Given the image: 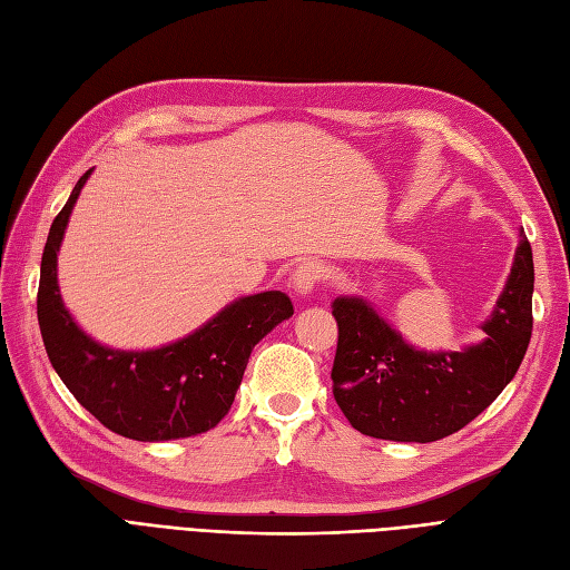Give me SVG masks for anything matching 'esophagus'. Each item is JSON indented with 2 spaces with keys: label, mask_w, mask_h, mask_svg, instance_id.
Listing matches in <instances>:
<instances>
[{
  "label": "esophagus",
  "mask_w": 570,
  "mask_h": 570,
  "mask_svg": "<svg viewBox=\"0 0 570 570\" xmlns=\"http://www.w3.org/2000/svg\"><path fill=\"white\" fill-rule=\"evenodd\" d=\"M325 264L318 262V258H306L297 266V271L292 273V283H295V289L299 295H312L316 287L325 281Z\"/></svg>",
  "instance_id": "obj_1"
}]
</instances>
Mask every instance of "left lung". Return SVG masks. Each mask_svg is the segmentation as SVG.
<instances>
[{"mask_svg":"<svg viewBox=\"0 0 570 570\" xmlns=\"http://www.w3.org/2000/svg\"><path fill=\"white\" fill-rule=\"evenodd\" d=\"M532 249L521 233L513 268L485 342L463 352L409 347L364 299L333 302L337 350L333 394L358 433L394 442H435L469 425L511 383L532 335Z\"/></svg>","mask_w":570,"mask_h":570,"instance_id":"left-lung-1","label":"left lung"}]
</instances>
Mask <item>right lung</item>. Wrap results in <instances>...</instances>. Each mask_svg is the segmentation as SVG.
I'll return each instance as SVG.
<instances>
[{
  "label": "right lung",
  "mask_w": 570,
  "mask_h": 570,
  "mask_svg": "<svg viewBox=\"0 0 570 570\" xmlns=\"http://www.w3.org/2000/svg\"><path fill=\"white\" fill-rule=\"evenodd\" d=\"M90 174L51 223L42 252L38 321L51 366L116 435L161 442L206 433L230 411L254 344L295 308L283 292H262L233 302L197 333L161 350L118 352L92 342L68 316L57 285V252Z\"/></svg>",
  "instance_id": "add662e5"
}]
</instances>
